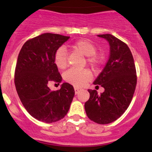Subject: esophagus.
Wrapping results in <instances>:
<instances>
[{
    "instance_id": "obj_1",
    "label": "esophagus",
    "mask_w": 152,
    "mask_h": 152,
    "mask_svg": "<svg viewBox=\"0 0 152 152\" xmlns=\"http://www.w3.org/2000/svg\"><path fill=\"white\" fill-rule=\"evenodd\" d=\"M82 90V89L79 88V87H75V88H74L75 93H76V94H78V93H79V92H80Z\"/></svg>"
}]
</instances>
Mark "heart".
<instances>
[{
	"mask_svg": "<svg viewBox=\"0 0 152 152\" xmlns=\"http://www.w3.org/2000/svg\"><path fill=\"white\" fill-rule=\"evenodd\" d=\"M69 46L73 50L86 56V62L87 65L91 67L93 71H99L104 62V57L102 54L96 53L97 48L94 44L87 39H80L71 43ZM53 62L56 66L59 69H63L66 67L67 54L64 48H59L55 51L53 55ZM90 78L91 74L87 69H70L64 74L65 80L76 87H82L86 85L90 81Z\"/></svg>",
	"mask_w": 152,
	"mask_h": 152,
	"instance_id": "1",
	"label": "heart"
}]
</instances>
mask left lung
Segmentation results:
<instances>
[{"instance_id":"8db88e82","label":"left lung","mask_w":152,"mask_h":152,"mask_svg":"<svg viewBox=\"0 0 152 152\" xmlns=\"http://www.w3.org/2000/svg\"><path fill=\"white\" fill-rule=\"evenodd\" d=\"M98 36L107 39L110 46L108 62L93 82L103 87L104 92L99 95L96 90H88L90 99L85 102V109L90 120L107 124L119 118L129 106L137 75L132 54L125 42L110 34Z\"/></svg>"}]
</instances>
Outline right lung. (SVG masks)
<instances>
[{"label": "right lung", "instance_id": "1", "mask_svg": "<svg viewBox=\"0 0 152 152\" xmlns=\"http://www.w3.org/2000/svg\"><path fill=\"white\" fill-rule=\"evenodd\" d=\"M70 37L45 33L28 39L18 55L15 71L17 93L27 112L39 121L50 124L67 115L74 97L73 87L63 83L56 91L48 85H59L62 76L53 62L55 51Z\"/></svg>", "mask_w": 152, "mask_h": 152}]
</instances>
